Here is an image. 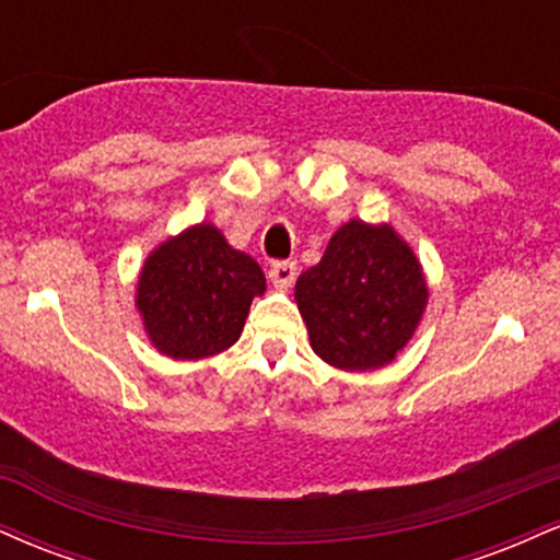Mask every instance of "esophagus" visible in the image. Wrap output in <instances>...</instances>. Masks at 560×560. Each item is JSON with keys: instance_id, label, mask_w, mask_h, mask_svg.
<instances>
[{"instance_id": "obj_1", "label": "esophagus", "mask_w": 560, "mask_h": 560, "mask_svg": "<svg viewBox=\"0 0 560 560\" xmlns=\"http://www.w3.org/2000/svg\"><path fill=\"white\" fill-rule=\"evenodd\" d=\"M268 276H271V284L276 289H289L294 284V279H298V262H294V260L273 262Z\"/></svg>"}]
</instances>
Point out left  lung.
Listing matches in <instances>:
<instances>
[{"instance_id":"8db88e82","label":"left lung","mask_w":560,"mask_h":560,"mask_svg":"<svg viewBox=\"0 0 560 560\" xmlns=\"http://www.w3.org/2000/svg\"><path fill=\"white\" fill-rule=\"evenodd\" d=\"M313 352L342 371L389 365L419 329L429 302L413 247L389 223L350 218L294 287Z\"/></svg>"}]
</instances>
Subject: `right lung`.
Here are the masks:
<instances>
[{
  "instance_id": "right-lung-1",
  "label": "right lung",
  "mask_w": 560,
  "mask_h": 560,
  "mask_svg": "<svg viewBox=\"0 0 560 560\" xmlns=\"http://www.w3.org/2000/svg\"><path fill=\"white\" fill-rule=\"evenodd\" d=\"M266 292L258 260L202 221L160 242L139 271L137 311L160 355L199 361L240 339L253 298Z\"/></svg>"
}]
</instances>
